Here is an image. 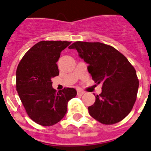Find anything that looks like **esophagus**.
<instances>
[{
  "label": "esophagus",
  "instance_id": "esophagus-1",
  "mask_svg": "<svg viewBox=\"0 0 151 151\" xmlns=\"http://www.w3.org/2000/svg\"><path fill=\"white\" fill-rule=\"evenodd\" d=\"M84 94V92L83 90H82V89H78V90H77V95L82 96V94Z\"/></svg>",
  "mask_w": 151,
  "mask_h": 151
}]
</instances>
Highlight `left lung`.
<instances>
[{
  "mask_svg": "<svg viewBox=\"0 0 151 151\" xmlns=\"http://www.w3.org/2000/svg\"><path fill=\"white\" fill-rule=\"evenodd\" d=\"M75 49L89 64L87 69L95 83H102V92L88 107L89 115L105 125L121 121L132 110L137 98L139 81L127 59L115 48L100 42L76 41Z\"/></svg>",
  "mask_w": 151,
  "mask_h": 151,
  "instance_id": "left-lung-1",
  "label": "left lung"
}]
</instances>
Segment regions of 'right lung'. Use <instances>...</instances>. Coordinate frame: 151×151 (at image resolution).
Masks as SVG:
<instances>
[{"label":"right lung","mask_w":151,"mask_h":151,"mask_svg":"<svg viewBox=\"0 0 151 151\" xmlns=\"http://www.w3.org/2000/svg\"><path fill=\"white\" fill-rule=\"evenodd\" d=\"M71 41H41L25 54L16 70V90L26 113L42 126H51L64 117L74 88L57 92L51 78L59 75L57 62Z\"/></svg>","instance_id":"add662e5"}]
</instances>
